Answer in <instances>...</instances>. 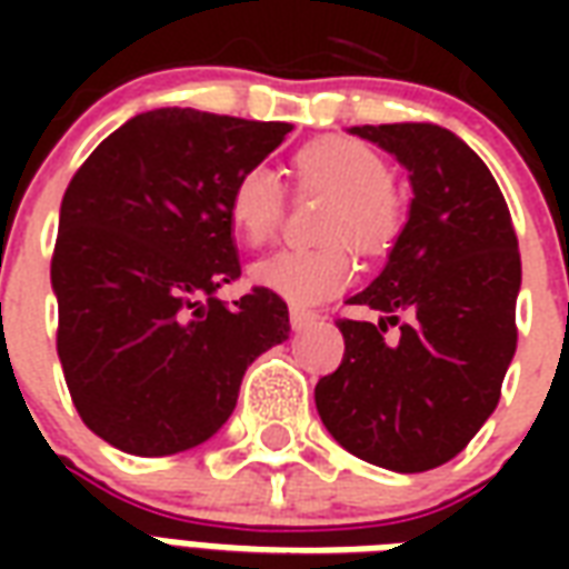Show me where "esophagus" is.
<instances>
[{
	"mask_svg": "<svg viewBox=\"0 0 569 569\" xmlns=\"http://www.w3.org/2000/svg\"><path fill=\"white\" fill-rule=\"evenodd\" d=\"M317 320H320V313H317V310L298 308V305L289 308V322H292V329H308V326H313Z\"/></svg>",
	"mask_w": 569,
	"mask_h": 569,
	"instance_id": "esophagus-1",
	"label": "esophagus"
}]
</instances>
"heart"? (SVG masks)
Returning <instances> with one entry per match:
<instances>
[{
  "label": "heart",
  "mask_w": 569,
  "mask_h": 569,
  "mask_svg": "<svg viewBox=\"0 0 569 569\" xmlns=\"http://www.w3.org/2000/svg\"><path fill=\"white\" fill-rule=\"evenodd\" d=\"M296 182L301 191L335 198L320 249H283L252 268V280L296 305H313L350 286L357 261L345 240L362 252H387L402 231V207L393 194L390 163L378 151L347 137H322L296 151ZM228 216L249 247H268L286 219V191L271 167H249L237 176Z\"/></svg>",
  "instance_id": "1"
}]
</instances>
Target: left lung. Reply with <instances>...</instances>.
Returning <instances> with one entry per match:
<instances>
[{
  "mask_svg": "<svg viewBox=\"0 0 569 569\" xmlns=\"http://www.w3.org/2000/svg\"><path fill=\"white\" fill-rule=\"evenodd\" d=\"M411 173V210L390 261L338 317L341 366L317 383L335 441L366 463L427 472L463 451L500 402L515 357L521 252L497 179L439 124H362ZM399 325L393 342L382 335Z\"/></svg>",
  "mask_w": 569,
  "mask_h": 569,
  "instance_id": "8db88e82",
  "label": "left lung"
}]
</instances>
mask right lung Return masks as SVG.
Instances as JSON below:
<instances>
[{
    "mask_svg": "<svg viewBox=\"0 0 569 569\" xmlns=\"http://www.w3.org/2000/svg\"><path fill=\"white\" fill-rule=\"evenodd\" d=\"M289 130L154 109L72 176L51 259L57 357L84 427L118 451L163 457L207 441L231 418L249 362L289 338L271 289L216 298L240 277L231 188Z\"/></svg>",
    "mask_w": 569,
    "mask_h": 569,
    "instance_id": "add662e5",
    "label": "right lung"
}]
</instances>
